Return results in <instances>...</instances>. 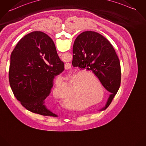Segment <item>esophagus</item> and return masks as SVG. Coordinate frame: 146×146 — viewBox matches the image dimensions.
Returning <instances> with one entry per match:
<instances>
[{
	"instance_id": "1",
	"label": "esophagus",
	"mask_w": 146,
	"mask_h": 146,
	"mask_svg": "<svg viewBox=\"0 0 146 146\" xmlns=\"http://www.w3.org/2000/svg\"><path fill=\"white\" fill-rule=\"evenodd\" d=\"M70 80H71V79H70V78L69 77H67V78H66V81L67 82H70Z\"/></svg>"
}]
</instances>
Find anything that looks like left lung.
<instances>
[{"mask_svg": "<svg viewBox=\"0 0 146 146\" xmlns=\"http://www.w3.org/2000/svg\"><path fill=\"white\" fill-rule=\"evenodd\" d=\"M73 53L74 63L92 71V75L75 83L77 107L85 114L105 110L119 90L121 79L120 61L112 45L100 34L86 31L76 39Z\"/></svg>", "mask_w": 146, "mask_h": 146, "instance_id": "left-lung-1", "label": "left lung"}]
</instances>
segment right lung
<instances>
[{"label": "right lung", "mask_w": 146, "mask_h": 146, "mask_svg": "<svg viewBox=\"0 0 146 146\" xmlns=\"http://www.w3.org/2000/svg\"><path fill=\"white\" fill-rule=\"evenodd\" d=\"M64 64L56 53L52 39L45 33L33 32L14 48L9 70L14 96L31 112L46 115L54 100Z\"/></svg>", "instance_id": "right-lung-1"}]
</instances>
